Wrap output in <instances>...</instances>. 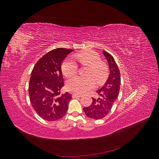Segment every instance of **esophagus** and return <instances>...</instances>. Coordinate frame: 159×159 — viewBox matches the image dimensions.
<instances>
[{
    "label": "esophagus",
    "mask_w": 159,
    "mask_h": 159,
    "mask_svg": "<svg viewBox=\"0 0 159 159\" xmlns=\"http://www.w3.org/2000/svg\"><path fill=\"white\" fill-rule=\"evenodd\" d=\"M81 95H80V94H75V93H74L72 94V98H81Z\"/></svg>",
    "instance_id": "esophagus-1"
}]
</instances>
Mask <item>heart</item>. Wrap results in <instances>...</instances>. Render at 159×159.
<instances>
[{"label": "heart", "mask_w": 159, "mask_h": 159, "mask_svg": "<svg viewBox=\"0 0 159 159\" xmlns=\"http://www.w3.org/2000/svg\"><path fill=\"white\" fill-rule=\"evenodd\" d=\"M77 59L84 66H88L86 71L88 77L76 76L68 81L67 89L71 92L84 93L95 87V81L98 84L104 83L107 80L109 70L107 66L102 61L99 55L93 50H85L76 54ZM78 66L71 58L66 59L61 64V71L66 78H71L76 74Z\"/></svg>", "instance_id": "heart-1"}]
</instances>
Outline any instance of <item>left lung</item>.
<instances>
[{"label":"left lung","instance_id":"8db88e82","mask_svg":"<svg viewBox=\"0 0 159 159\" xmlns=\"http://www.w3.org/2000/svg\"><path fill=\"white\" fill-rule=\"evenodd\" d=\"M103 52L109 67V78L103 87L97 91L98 98H93V102L89 106L84 107L85 115L96 120L105 117L109 113L117 99L121 85V75L113 57L107 52Z\"/></svg>","mask_w":159,"mask_h":159}]
</instances>
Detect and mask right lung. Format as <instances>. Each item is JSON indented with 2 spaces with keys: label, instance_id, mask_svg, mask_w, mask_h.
<instances>
[{
  "label": "right lung",
  "instance_id": "add662e5",
  "mask_svg": "<svg viewBox=\"0 0 159 159\" xmlns=\"http://www.w3.org/2000/svg\"><path fill=\"white\" fill-rule=\"evenodd\" d=\"M74 50L56 48L38 60L31 72L28 85L30 101L36 113L43 119L54 121L66 115L71 94H61L64 85L61 64Z\"/></svg>",
  "mask_w": 159,
  "mask_h": 159
}]
</instances>
